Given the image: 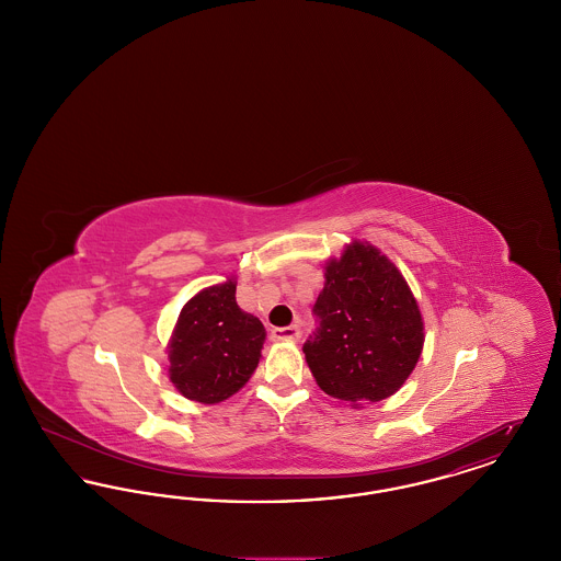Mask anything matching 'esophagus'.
<instances>
[{"label": "esophagus", "mask_w": 561, "mask_h": 561, "mask_svg": "<svg viewBox=\"0 0 561 561\" xmlns=\"http://www.w3.org/2000/svg\"><path fill=\"white\" fill-rule=\"evenodd\" d=\"M273 341H298L300 339V328L298 325H284V328H273L271 330Z\"/></svg>", "instance_id": "obj_1"}]
</instances>
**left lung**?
Masks as SVG:
<instances>
[{
    "mask_svg": "<svg viewBox=\"0 0 561 561\" xmlns=\"http://www.w3.org/2000/svg\"><path fill=\"white\" fill-rule=\"evenodd\" d=\"M316 300L320 328L305 359L321 391L353 408L398 393L425 345L419 302L396 263L370 241L353 240L323 265Z\"/></svg>",
    "mask_w": 561,
    "mask_h": 561,
    "instance_id": "left-lung-1",
    "label": "left lung"
}]
</instances>
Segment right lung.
I'll use <instances>...</instances> for the list:
<instances>
[{
	"instance_id": "right-lung-1",
	"label": "right lung",
	"mask_w": 561,
	"mask_h": 561,
	"mask_svg": "<svg viewBox=\"0 0 561 561\" xmlns=\"http://www.w3.org/2000/svg\"><path fill=\"white\" fill-rule=\"evenodd\" d=\"M236 277L188 298L168 341V376L191 401L220 403L236 396L261 362L265 325L241 311Z\"/></svg>"
}]
</instances>
